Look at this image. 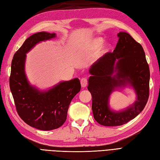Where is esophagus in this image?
I'll use <instances>...</instances> for the list:
<instances>
[{"label":"esophagus","mask_w":160,"mask_h":160,"mask_svg":"<svg viewBox=\"0 0 160 160\" xmlns=\"http://www.w3.org/2000/svg\"><path fill=\"white\" fill-rule=\"evenodd\" d=\"M81 87L82 88H85L88 85V79L86 78H83V79H81Z\"/></svg>","instance_id":"34e87169"}]
</instances>
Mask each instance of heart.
<instances>
[{
  "label": "heart",
  "instance_id": "1",
  "mask_svg": "<svg viewBox=\"0 0 160 160\" xmlns=\"http://www.w3.org/2000/svg\"><path fill=\"white\" fill-rule=\"evenodd\" d=\"M103 39L102 38H95L92 39L90 42L89 43V49L92 52H95L98 49L100 45L102 44ZM111 45L107 43L104 45L102 48H100V49L99 51V54H104L108 52L111 49Z\"/></svg>",
  "mask_w": 160,
  "mask_h": 160
}]
</instances>
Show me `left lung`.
Returning <instances> with one entry per match:
<instances>
[{
    "label": "left lung",
    "mask_w": 160,
    "mask_h": 160,
    "mask_svg": "<svg viewBox=\"0 0 160 160\" xmlns=\"http://www.w3.org/2000/svg\"><path fill=\"white\" fill-rule=\"evenodd\" d=\"M113 52H108L89 68L88 90L92 96L93 118L100 125L122 126L133 119L145 108L149 96L150 71L141 45L125 32L118 34ZM128 84L136 92L134 104L124 110L114 112L109 97L115 90Z\"/></svg>",
    "instance_id": "8db88e82"
}]
</instances>
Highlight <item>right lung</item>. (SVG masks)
<instances>
[{
    "mask_svg": "<svg viewBox=\"0 0 160 160\" xmlns=\"http://www.w3.org/2000/svg\"><path fill=\"white\" fill-rule=\"evenodd\" d=\"M55 33L32 34L15 53L11 62L9 86L19 116L31 127L52 130L63 125L71 100L81 89L79 79L61 81L47 91L31 85L25 73L26 53L38 42L55 38Z\"/></svg>",
    "mask_w": 160,
    "mask_h": 160,
    "instance_id": "right-lung-1",
    "label": "right lung"
}]
</instances>
